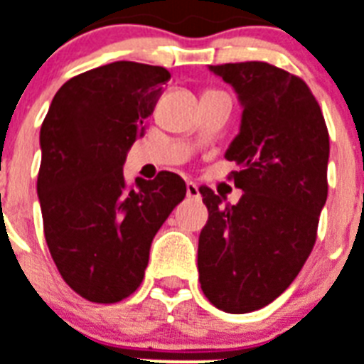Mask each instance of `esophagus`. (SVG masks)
<instances>
[{
  "instance_id": "34e87169",
  "label": "esophagus",
  "mask_w": 364,
  "mask_h": 364,
  "mask_svg": "<svg viewBox=\"0 0 364 364\" xmlns=\"http://www.w3.org/2000/svg\"><path fill=\"white\" fill-rule=\"evenodd\" d=\"M187 196L191 198V200H198V198H200V188H198V185H194L192 181L187 183Z\"/></svg>"
}]
</instances>
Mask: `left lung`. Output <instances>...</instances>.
<instances>
[{
  "label": "left lung",
  "mask_w": 364,
  "mask_h": 364,
  "mask_svg": "<svg viewBox=\"0 0 364 364\" xmlns=\"http://www.w3.org/2000/svg\"><path fill=\"white\" fill-rule=\"evenodd\" d=\"M243 105L226 151L243 191L235 205L211 188L198 241V273L209 303L230 314L264 309L299 274L314 249L327 200L329 132L305 80L265 61L211 65Z\"/></svg>",
  "instance_id": "left-lung-1"
}]
</instances>
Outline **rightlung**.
<instances>
[{
	"label": "right lung",
	"mask_w": 364,
	"mask_h": 364,
	"mask_svg": "<svg viewBox=\"0 0 364 364\" xmlns=\"http://www.w3.org/2000/svg\"><path fill=\"white\" fill-rule=\"evenodd\" d=\"M168 80L164 67L134 61L85 70L59 87L41 127L44 237L59 274L91 303L134 294L155 233L187 194L177 173L134 185L123 176Z\"/></svg>",
	"instance_id": "right-lung-1"
}]
</instances>
